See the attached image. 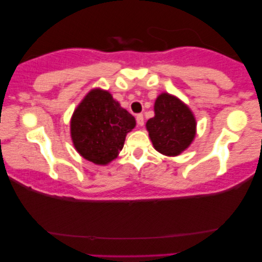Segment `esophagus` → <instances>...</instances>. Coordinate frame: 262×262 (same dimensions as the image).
Segmentation results:
<instances>
[{"mask_svg":"<svg viewBox=\"0 0 262 262\" xmlns=\"http://www.w3.org/2000/svg\"><path fill=\"white\" fill-rule=\"evenodd\" d=\"M136 121H137L139 126H142V125L144 124V117H143V114H137V116H136Z\"/></svg>","mask_w":262,"mask_h":262,"instance_id":"34e87169","label":"esophagus"}]
</instances>
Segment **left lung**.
Instances as JSON below:
<instances>
[{
  "mask_svg": "<svg viewBox=\"0 0 262 262\" xmlns=\"http://www.w3.org/2000/svg\"><path fill=\"white\" fill-rule=\"evenodd\" d=\"M155 117L146 121L154 148L166 156H178L195 137L196 123L192 111L177 96L162 93L157 96Z\"/></svg>",
  "mask_w": 262,
  "mask_h": 262,
  "instance_id": "8db88e82",
  "label": "left lung"
}]
</instances>
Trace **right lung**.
<instances>
[{
	"instance_id": "1",
	"label": "right lung",
	"mask_w": 262,
	"mask_h": 262,
	"mask_svg": "<svg viewBox=\"0 0 262 262\" xmlns=\"http://www.w3.org/2000/svg\"><path fill=\"white\" fill-rule=\"evenodd\" d=\"M136 126L135 117L107 91L92 89L71 117L75 149L87 161L106 166L117 159L125 137Z\"/></svg>"
}]
</instances>
